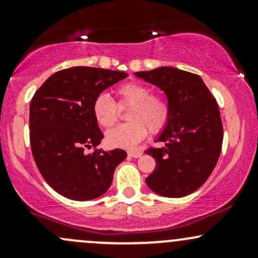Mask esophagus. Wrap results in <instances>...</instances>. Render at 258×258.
<instances>
[{
    "label": "esophagus",
    "mask_w": 258,
    "mask_h": 258,
    "mask_svg": "<svg viewBox=\"0 0 258 258\" xmlns=\"http://www.w3.org/2000/svg\"><path fill=\"white\" fill-rule=\"evenodd\" d=\"M128 155L132 158H139L142 155L141 150H128Z\"/></svg>",
    "instance_id": "esophagus-1"
}]
</instances>
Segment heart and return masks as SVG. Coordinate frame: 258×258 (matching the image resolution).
<instances>
[{
    "instance_id": "heart-1",
    "label": "heart",
    "mask_w": 258,
    "mask_h": 258,
    "mask_svg": "<svg viewBox=\"0 0 258 258\" xmlns=\"http://www.w3.org/2000/svg\"><path fill=\"white\" fill-rule=\"evenodd\" d=\"M117 104L106 93H100L92 103V112L99 126L110 128L119 121L120 108H130V122L115 127L106 133V142L111 147L133 148L147 137L148 130L153 135L164 131L170 120V104L160 93L143 82L131 81L116 90Z\"/></svg>"
}]
</instances>
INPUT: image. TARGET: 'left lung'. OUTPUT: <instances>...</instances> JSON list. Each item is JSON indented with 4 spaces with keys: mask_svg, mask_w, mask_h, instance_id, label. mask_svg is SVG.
Here are the masks:
<instances>
[{
    "mask_svg": "<svg viewBox=\"0 0 258 258\" xmlns=\"http://www.w3.org/2000/svg\"><path fill=\"white\" fill-rule=\"evenodd\" d=\"M136 76L158 86L170 104V120L156 139L165 146L146 150L156 161L147 184L161 197H185L206 182L221 155L223 125L217 102L197 74L162 67Z\"/></svg>",
    "mask_w": 258,
    "mask_h": 258,
    "instance_id": "1",
    "label": "left lung"
}]
</instances>
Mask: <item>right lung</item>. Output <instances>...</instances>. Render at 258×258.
Returning a JSON list of instances; mask_svg holds the SVG:
<instances>
[{"mask_svg": "<svg viewBox=\"0 0 258 258\" xmlns=\"http://www.w3.org/2000/svg\"><path fill=\"white\" fill-rule=\"evenodd\" d=\"M126 78L123 72L73 67L49 76L32 97V156L44 180L68 199L86 201L104 194L115 168L126 159L122 149H97L104 136L92 112L94 98Z\"/></svg>", "mask_w": 258, "mask_h": 258, "instance_id": "obj_1", "label": "right lung"}]
</instances>
